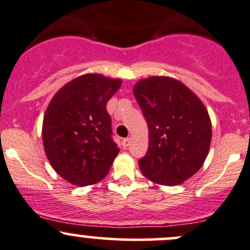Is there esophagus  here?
Masks as SVG:
<instances>
[{
  "mask_svg": "<svg viewBox=\"0 0 250 250\" xmlns=\"http://www.w3.org/2000/svg\"><path fill=\"white\" fill-rule=\"evenodd\" d=\"M129 144H130V139L129 138H125V139L122 140V146L125 148H127L128 146H129Z\"/></svg>",
  "mask_w": 250,
  "mask_h": 250,
  "instance_id": "1",
  "label": "esophagus"
}]
</instances>
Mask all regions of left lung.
Listing matches in <instances>:
<instances>
[{
  "label": "left lung",
  "mask_w": 250,
  "mask_h": 250,
  "mask_svg": "<svg viewBox=\"0 0 250 250\" xmlns=\"http://www.w3.org/2000/svg\"><path fill=\"white\" fill-rule=\"evenodd\" d=\"M149 130L142 174L160 185H179L201 168L209 153L211 121L204 104L179 81L155 76L134 86Z\"/></svg>",
  "instance_id": "left-lung-1"
}]
</instances>
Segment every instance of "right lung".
Here are the masks:
<instances>
[{"mask_svg": "<svg viewBox=\"0 0 250 250\" xmlns=\"http://www.w3.org/2000/svg\"><path fill=\"white\" fill-rule=\"evenodd\" d=\"M121 83L87 73L64 85L48 104L42 122L45 153L54 171L73 185L102 180L119 154L106 103Z\"/></svg>", "mask_w": 250, "mask_h": 250, "instance_id": "1", "label": "right lung"}]
</instances>
